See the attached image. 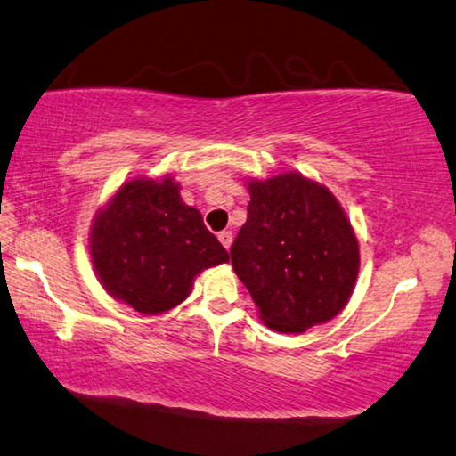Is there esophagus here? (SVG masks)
Returning <instances> with one entry per match:
<instances>
[{"mask_svg":"<svg viewBox=\"0 0 456 456\" xmlns=\"http://www.w3.org/2000/svg\"><path fill=\"white\" fill-rule=\"evenodd\" d=\"M218 240L224 248L230 250V246H232V232H230V230H222V232L218 234Z\"/></svg>","mask_w":456,"mask_h":456,"instance_id":"obj_1","label":"esophagus"}]
</instances>
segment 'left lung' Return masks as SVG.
<instances>
[{
  "label": "left lung",
  "mask_w": 456,
  "mask_h": 456,
  "mask_svg": "<svg viewBox=\"0 0 456 456\" xmlns=\"http://www.w3.org/2000/svg\"><path fill=\"white\" fill-rule=\"evenodd\" d=\"M248 191L230 258L260 318L278 332L329 322L346 306L361 265L338 200L298 172L250 180Z\"/></svg>",
  "instance_id": "left-lung-1"
}]
</instances>
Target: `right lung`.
Listing matches in <instances>:
<instances>
[{
  "label": "right lung",
  "mask_w": 456,
  "mask_h": 456,
  "mask_svg": "<svg viewBox=\"0 0 456 456\" xmlns=\"http://www.w3.org/2000/svg\"><path fill=\"white\" fill-rule=\"evenodd\" d=\"M90 254L106 292L142 314L178 306L204 268L228 262L226 248L202 214L182 202L170 175L126 182L95 214Z\"/></svg>",
  "instance_id": "obj_1"
}]
</instances>
